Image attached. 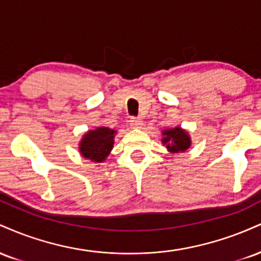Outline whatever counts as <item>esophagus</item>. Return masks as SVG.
I'll return each instance as SVG.
<instances>
[{
    "instance_id": "obj_1",
    "label": "esophagus",
    "mask_w": 261,
    "mask_h": 261,
    "mask_svg": "<svg viewBox=\"0 0 261 261\" xmlns=\"http://www.w3.org/2000/svg\"><path fill=\"white\" fill-rule=\"evenodd\" d=\"M130 125H131V127H134V128H141L143 126V121L139 118H131Z\"/></svg>"
}]
</instances>
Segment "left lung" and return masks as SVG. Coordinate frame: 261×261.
<instances>
[{"label": "left lung", "mask_w": 261, "mask_h": 261, "mask_svg": "<svg viewBox=\"0 0 261 261\" xmlns=\"http://www.w3.org/2000/svg\"><path fill=\"white\" fill-rule=\"evenodd\" d=\"M162 143L170 154H179L188 151L191 146V137L185 128L180 126L162 130Z\"/></svg>", "instance_id": "1"}]
</instances>
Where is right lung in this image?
<instances>
[{
    "instance_id": "obj_1",
    "label": "right lung",
    "mask_w": 261,
    "mask_h": 261,
    "mask_svg": "<svg viewBox=\"0 0 261 261\" xmlns=\"http://www.w3.org/2000/svg\"><path fill=\"white\" fill-rule=\"evenodd\" d=\"M115 135L116 130L106 126H98L93 130H88L79 143L81 155L94 163L106 162L114 147Z\"/></svg>"
}]
</instances>
